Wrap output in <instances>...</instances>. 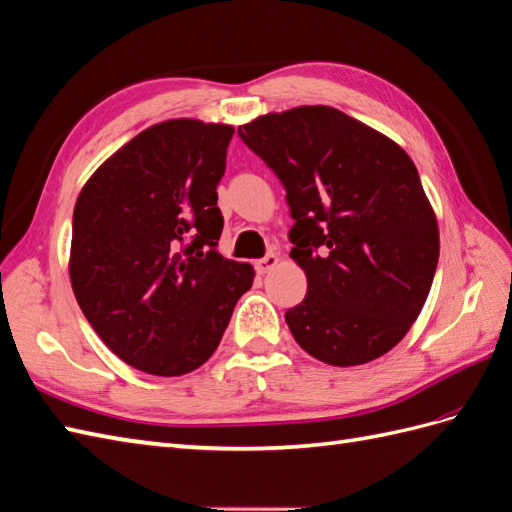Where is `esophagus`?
I'll use <instances>...</instances> for the list:
<instances>
[{"instance_id": "1", "label": "esophagus", "mask_w": 512, "mask_h": 512, "mask_svg": "<svg viewBox=\"0 0 512 512\" xmlns=\"http://www.w3.org/2000/svg\"><path fill=\"white\" fill-rule=\"evenodd\" d=\"M278 263H280V258H278V254H273V252H269L265 258H260V260H256V271L258 273H269L271 269H276L278 267Z\"/></svg>"}]
</instances>
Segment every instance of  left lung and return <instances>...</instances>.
I'll return each instance as SVG.
<instances>
[{
  "instance_id": "left-lung-1",
  "label": "left lung",
  "mask_w": 512,
  "mask_h": 512,
  "mask_svg": "<svg viewBox=\"0 0 512 512\" xmlns=\"http://www.w3.org/2000/svg\"><path fill=\"white\" fill-rule=\"evenodd\" d=\"M291 208V258L306 297L286 310L302 350L354 367L400 343L439 263V226L404 149L330 106L269 112L239 126Z\"/></svg>"
}]
</instances>
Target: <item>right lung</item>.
I'll use <instances>...</instances> for the list:
<instances>
[{
  "label": "right lung",
  "instance_id": "right-lung-1",
  "mask_svg": "<svg viewBox=\"0 0 512 512\" xmlns=\"http://www.w3.org/2000/svg\"><path fill=\"white\" fill-rule=\"evenodd\" d=\"M232 134L197 119L156 123L93 173L73 210V295L99 339L152 376L202 367L254 282L252 265L217 252Z\"/></svg>",
  "mask_w": 512,
  "mask_h": 512
}]
</instances>
